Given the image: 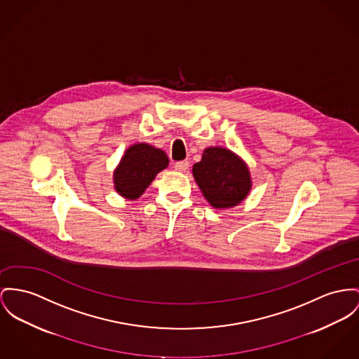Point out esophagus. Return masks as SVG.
Returning a JSON list of instances; mask_svg holds the SVG:
<instances>
[{"label":"esophagus","mask_w":359,"mask_h":359,"mask_svg":"<svg viewBox=\"0 0 359 359\" xmlns=\"http://www.w3.org/2000/svg\"><path fill=\"white\" fill-rule=\"evenodd\" d=\"M174 168H175L177 171H180V172H185V171L189 168V162H188V161L177 162V163L174 165Z\"/></svg>","instance_id":"34e87169"}]
</instances>
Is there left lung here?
I'll return each mask as SVG.
<instances>
[{
  "mask_svg": "<svg viewBox=\"0 0 359 359\" xmlns=\"http://www.w3.org/2000/svg\"><path fill=\"white\" fill-rule=\"evenodd\" d=\"M193 177L214 208H231L246 198L252 178L245 162L230 149L210 147L193 166Z\"/></svg>",
  "mask_w": 359,
  "mask_h": 359,
  "instance_id": "left-lung-1",
  "label": "left lung"
}]
</instances>
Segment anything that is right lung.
<instances>
[{"label":"right lung","instance_id":"right-lung-1","mask_svg":"<svg viewBox=\"0 0 359 359\" xmlns=\"http://www.w3.org/2000/svg\"><path fill=\"white\" fill-rule=\"evenodd\" d=\"M168 165V155L162 149L149 144H133L125 151L114 171V188L122 197L136 200Z\"/></svg>","mask_w":359,"mask_h":359}]
</instances>
